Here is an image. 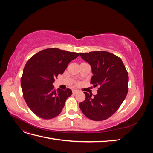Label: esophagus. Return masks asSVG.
I'll return each mask as SVG.
<instances>
[{"instance_id": "34e87169", "label": "esophagus", "mask_w": 153, "mask_h": 153, "mask_svg": "<svg viewBox=\"0 0 153 153\" xmlns=\"http://www.w3.org/2000/svg\"><path fill=\"white\" fill-rule=\"evenodd\" d=\"M72 92H73V94H76V93H78V92H79V91H78V90H76V89H73Z\"/></svg>"}]
</instances>
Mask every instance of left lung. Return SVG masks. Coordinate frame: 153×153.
I'll return each mask as SVG.
<instances>
[{
  "instance_id": "left-lung-1",
  "label": "left lung",
  "mask_w": 153,
  "mask_h": 153,
  "mask_svg": "<svg viewBox=\"0 0 153 153\" xmlns=\"http://www.w3.org/2000/svg\"><path fill=\"white\" fill-rule=\"evenodd\" d=\"M80 57L89 63L93 76L91 84L99 86L98 94L84 92L85 100L79 105L87 117L93 121L109 118L121 105L128 91V73L122 60L105 51L80 53Z\"/></svg>"
}]
</instances>
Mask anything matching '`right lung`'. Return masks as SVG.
Returning a JSON list of instances; mask_svg holds the SVG:
<instances>
[{"label": "right lung", "mask_w": 153, "mask_h": 153, "mask_svg": "<svg viewBox=\"0 0 153 153\" xmlns=\"http://www.w3.org/2000/svg\"><path fill=\"white\" fill-rule=\"evenodd\" d=\"M79 53L52 48L40 51L27 62L21 78L24 100L37 116L53 119L60 114L71 89L55 90L53 83Z\"/></svg>", "instance_id": "obj_1"}]
</instances>
